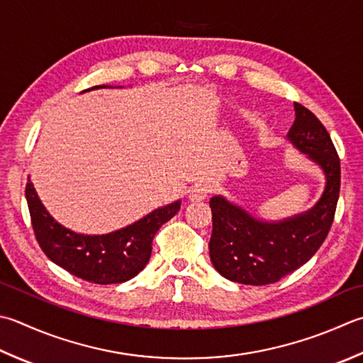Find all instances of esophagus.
Wrapping results in <instances>:
<instances>
[{"label": "esophagus", "mask_w": 363, "mask_h": 363, "mask_svg": "<svg viewBox=\"0 0 363 363\" xmlns=\"http://www.w3.org/2000/svg\"><path fill=\"white\" fill-rule=\"evenodd\" d=\"M209 194V187L206 184H195L189 189V200L190 201H203Z\"/></svg>", "instance_id": "esophagus-1"}]
</instances>
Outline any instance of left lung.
<instances>
[{
  "mask_svg": "<svg viewBox=\"0 0 363 363\" xmlns=\"http://www.w3.org/2000/svg\"><path fill=\"white\" fill-rule=\"evenodd\" d=\"M286 140L324 174V190L310 209L279 220L255 216L223 195L211 198L209 257L216 271L242 285H271L305 264L324 242L340 194V159L319 119L294 104Z\"/></svg>",
  "mask_w": 363,
  "mask_h": 363,
  "instance_id": "8db88e82",
  "label": "left lung"
}]
</instances>
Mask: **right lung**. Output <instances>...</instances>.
<instances>
[{
  "mask_svg": "<svg viewBox=\"0 0 363 363\" xmlns=\"http://www.w3.org/2000/svg\"><path fill=\"white\" fill-rule=\"evenodd\" d=\"M101 88L124 86L99 84L82 92ZM25 195L42 252L64 271L96 285L124 283L143 271L151 258L155 233L181 209V200H176L151 211L124 228L105 234H83L67 228L50 214L31 177H28Z\"/></svg>",
  "mask_w": 363,
  "mask_h": 363,
  "instance_id": "right-lung-1",
  "label": "right lung"
}]
</instances>
